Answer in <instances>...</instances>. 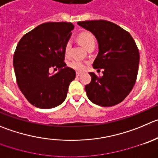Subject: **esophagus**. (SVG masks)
<instances>
[{"instance_id": "esophagus-1", "label": "esophagus", "mask_w": 158, "mask_h": 158, "mask_svg": "<svg viewBox=\"0 0 158 158\" xmlns=\"http://www.w3.org/2000/svg\"><path fill=\"white\" fill-rule=\"evenodd\" d=\"M80 75H81V72H76V76H77V77H79V76H80Z\"/></svg>"}]
</instances>
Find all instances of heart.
Wrapping results in <instances>:
<instances>
[{"mask_svg": "<svg viewBox=\"0 0 158 158\" xmlns=\"http://www.w3.org/2000/svg\"><path fill=\"white\" fill-rule=\"evenodd\" d=\"M78 40H79V43H80L86 50L89 49V48H95L96 38L95 36H94V35L92 34L91 32H82V33L79 34V36H78ZM70 48L71 43L69 41V42H67V44H66L65 45V48H64V52H65L66 54H69ZM69 67L75 69V70L76 71H82L85 69V64H84L82 61H78V60L72 61L69 63Z\"/></svg>", "mask_w": 158, "mask_h": 158, "instance_id": "b5f03b06", "label": "heart"}]
</instances>
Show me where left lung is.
<instances>
[{"label":"left lung","instance_id":"left-lung-1","mask_svg":"<svg viewBox=\"0 0 158 158\" xmlns=\"http://www.w3.org/2000/svg\"><path fill=\"white\" fill-rule=\"evenodd\" d=\"M90 31L99 44L93 67L103 76L89 72L91 82L86 85L88 98L94 104L111 107L122 102L133 88L139 69V53L129 32L106 20L78 22Z\"/></svg>","mask_w":158,"mask_h":158}]
</instances>
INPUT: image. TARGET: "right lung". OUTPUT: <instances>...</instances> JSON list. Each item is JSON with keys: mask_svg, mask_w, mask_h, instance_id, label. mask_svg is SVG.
<instances>
[{"mask_svg": "<svg viewBox=\"0 0 158 158\" xmlns=\"http://www.w3.org/2000/svg\"><path fill=\"white\" fill-rule=\"evenodd\" d=\"M74 26L71 23H46L27 32L19 40L13 65L19 88L27 101L42 109L64 102L69 86L76 78L74 69L66 67L64 48ZM51 67L60 69L50 75Z\"/></svg>", "mask_w": 158, "mask_h": 158, "instance_id": "add662e5", "label": "right lung"}]
</instances>
